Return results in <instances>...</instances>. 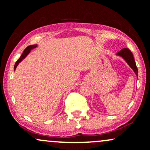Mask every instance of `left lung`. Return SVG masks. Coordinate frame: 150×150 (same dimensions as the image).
Listing matches in <instances>:
<instances>
[{"instance_id":"obj_1","label":"left lung","mask_w":150,"mask_h":150,"mask_svg":"<svg viewBox=\"0 0 150 150\" xmlns=\"http://www.w3.org/2000/svg\"><path fill=\"white\" fill-rule=\"evenodd\" d=\"M116 54L118 56H120V57H122L123 59L127 62V64L129 65L130 67L133 70V71H134L135 75H136L137 79H138V68H137L134 57H133V53L131 52V51L128 48H123L122 50L119 51V52H117Z\"/></svg>"}]
</instances>
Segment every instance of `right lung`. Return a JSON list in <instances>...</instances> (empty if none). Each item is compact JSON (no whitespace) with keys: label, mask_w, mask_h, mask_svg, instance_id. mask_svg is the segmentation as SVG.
Here are the masks:
<instances>
[{"label":"right lung","mask_w":150,"mask_h":150,"mask_svg":"<svg viewBox=\"0 0 150 150\" xmlns=\"http://www.w3.org/2000/svg\"><path fill=\"white\" fill-rule=\"evenodd\" d=\"M37 47V45L36 44V45H29V46L26 47V49L24 50V52H23V53L22 54V55H21V57H19V59H18V60L16 62V63H15V67H14V68H15V70L16 69V68H17V65H18L19 63H20L21 62H22L23 59H24V58H25L26 56H27V54L29 53L30 51L32 50V49L35 48V47Z\"/></svg>","instance_id":"1"}]
</instances>
